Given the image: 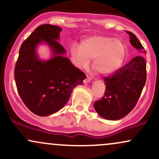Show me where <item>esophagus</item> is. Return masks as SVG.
<instances>
[{"label":"esophagus","instance_id":"obj_1","mask_svg":"<svg viewBox=\"0 0 159 159\" xmlns=\"http://www.w3.org/2000/svg\"><path fill=\"white\" fill-rule=\"evenodd\" d=\"M91 81V78L89 77V76H87V78H86V79L84 80V84H87V83H89Z\"/></svg>","mask_w":159,"mask_h":159}]
</instances>
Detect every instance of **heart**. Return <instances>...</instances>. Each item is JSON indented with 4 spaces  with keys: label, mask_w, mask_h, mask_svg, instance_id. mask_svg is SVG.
Instances as JSON below:
<instances>
[{
    "label": "heart",
    "mask_w": 159,
    "mask_h": 159,
    "mask_svg": "<svg viewBox=\"0 0 159 159\" xmlns=\"http://www.w3.org/2000/svg\"><path fill=\"white\" fill-rule=\"evenodd\" d=\"M71 54L79 66H87L90 60H93V69L98 73L107 75L122 65L125 55V45L119 39L96 35L84 40L81 47L73 45Z\"/></svg>",
    "instance_id": "1"
}]
</instances>
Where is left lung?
<instances>
[{"label":"left lung","mask_w":159,"mask_h":159,"mask_svg":"<svg viewBox=\"0 0 159 159\" xmlns=\"http://www.w3.org/2000/svg\"><path fill=\"white\" fill-rule=\"evenodd\" d=\"M130 43L142 52L144 48L137 36L130 31ZM143 52H146L143 51ZM105 94L95 102L94 108L102 117L120 120L135 107L147 81V63L142 56H137L123 67L103 78Z\"/></svg>","instance_id":"left-lung-1"}]
</instances>
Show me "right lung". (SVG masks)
I'll return each mask as SVG.
<instances>
[{"instance_id":"right-lung-1","label":"right lung","mask_w":159,"mask_h":159,"mask_svg":"<svg viewBox=\"0 0 159 159\" xmlns=\"http://www.w3.org/2000/svg\"><path fill=\"white\" fill-rule=\"evenodd\" d=\"M60 27L41 25L35 29L19 49L14 77L18 93L27 108L38 116L51 115L69 101L72 91L82 84L87 76L67 57L59 39ZM45 41L52 50L53 57L40 61L36 45Z\"/></svg>"}]
</instances>
